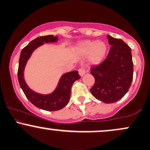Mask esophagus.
Masks as SVG:
<instances>
[{
	"label": "esophagus",
	"mask_w": 150,
	"mask_h": 150,
	"mask_svg": "<svg viewBox=\"0 0 150 150\" xmlns=\"http://www.w3.org/2000/svg\"><path fill=\"white\" fill-rule=\"evenodd\" d=\"M78 72H79V75H80L81 77H82L86 73V69L85 68H83V67H82V68H80V69L78 70Z\"/></svg>",
	"instance_id": "esophagus-1"
}]
</instances>
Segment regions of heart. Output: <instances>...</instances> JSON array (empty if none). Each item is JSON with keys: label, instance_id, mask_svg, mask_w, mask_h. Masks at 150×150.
<instances>
[{"label": "heart", "instance_id": "obj_1", "mask_svg": "<svg viewBox=\"0 0 150 150\" xmlns=\"http://www.w3.org/2000/svg\"><path fill=\"white\" fill-rule=\"evenodd\" d=\"M77 50L82 55L89 54L93 63H99L104 59L107 51V45L103 41H84L77 46Z\"/></svg>", "mask_w": 150, "mask_h": 150}]
</instances>
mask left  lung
Listing matches in <instances>:
<instances>
[{"mask_svg": "<svg viewBox=\"0 0 150 150\" xmlns=\"http://www.w3.org/2000/svg\"><path fill=\"white\" fill-rule=\"evenodd\" d=\"M111 45L107 57L91 68L95 82L91 93L106 104L116 102L128 92L133 77L131 49L123 40L107 35Z\"/></svg>", "mask_w": 150, "mask_h": 150, "instance_id": "left-lung-1", "label": "left lung"}]
</instances>
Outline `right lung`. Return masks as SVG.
Instances as JSON below:
<instances>
[{"instance_id":"obj_1","label":"right lung","mask_w":150,"mask_h":150,"mask_svg":"<svg viewBox=\"0 0 150 150\" xmlns=\"http://www.w3.org/2000/svg\"><path fill=\"white\" fill-rule=\"evenodd\" d=\"M57 36H43L34 39L26 46L20 53L18 78L23 92L29 101L37 107L49 111H58L66 106L70 99V90L75 81L80 78L78 72L71 71L62 75L56 89L49 94H41L32 90L26 84L24 79V70L27 61L32 53L37 48L42 46L44 43L57 42Z\"/></svg>"}]
</instances>
